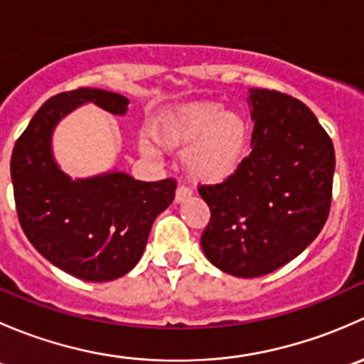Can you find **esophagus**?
Listing matches in <instances>:
<instances>
[{
  "instance_id": "obj_1",
  "label": "esophagus",
  "mask_w": 364,
  "mask_h": 364,
  "mask_svg": "<svg viewBox=\"0 0 364 364\" xmlns=\"http://www.w3.org/2000/svg\"><path fill=\"white\" fill-rule=\"evenodd\" d=\"M190 197H192V190L188 186H178V190H176V203L181 204L186 199H190Z\"/></svg>"
}]
</instances>
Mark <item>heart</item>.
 <instances>
[{"instance_id":"heart-1","label":"heart","mask_w":364,"mask_h":364,"mask_svg":"<svg viewBox=\"0 0 364 364\" xmlns=\"http://www.w3.org/2000/svg\"><path fill=\"white\" fill-rule=\"evenodd\" d=\"M153 137L165 149H185L183 165L193 181L223 183L243 165L250 144V123L236 109L216 102H196L164 112L153 124ZM153 156L155 146H141Z\"/></svg>"}]
</instances>
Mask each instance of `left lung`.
<instances>
[{
    "label": "left lung",
    "instance_id": "8db88e82",
    "mask_svg": "<svg viewBox=\"0 0 364 364\" xmlns=\"http://www.w3.org/2000/svg\"><path fill=\"white\" fill-rule=\"evenodd\" d=\"M248 93L252 153L232 178L199 188L211 211L204 255L240 278L278 269L318 236L335 174L331 139L303 102L269 90Z\"/></svg>",
    "mask_w": 364,
    "mask_h": 364
}]
</instances>
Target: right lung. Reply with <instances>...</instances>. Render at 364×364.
<instances>
[{"label":"right lung","mask_w":364,"mask_h":364,"mask_svg":"<svg viewBox=\"0 0 364 364\" xmlns=\"http://www.w3.org/2000/svg\"><path fill=\"white\" fill-rule=\"evenodd\" d=\"M84 104L123 116V95L97 87L49 98L14 148L10 174L29 243L50 264L86 282H111L134 269L153 222L174 200L176 181H139L121 171L72 179L53 155L58 123Z\"/></svg>","instance_id":"1"}]
</instances>
